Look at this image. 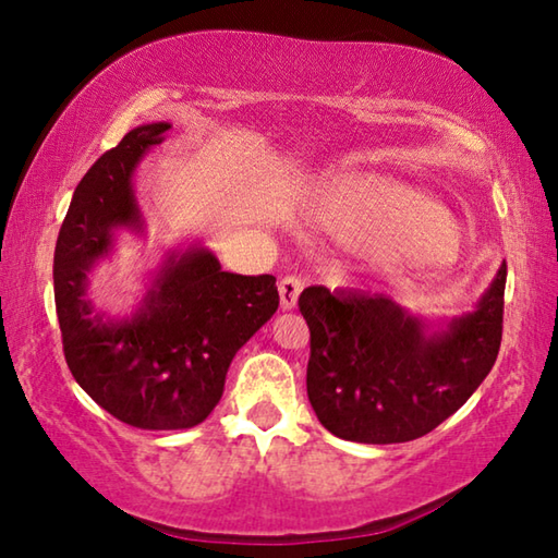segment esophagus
<instances>
[{
	"label": "esophagus",
	"mask_w": 558,
	"mask_h": 558,
	"mask_svg": "<svg viewBox=\"0 0 558 558\" xmlns=\"http://www.w3.org/2000/svg\"><path fill=\"white\" fill-rule=\"evenodd\" d=\"M302 288H305V280H302V278H298V276H286V278H282L280 286H278V290H280V307L282 310L295 307Z\"/></svg>",
	"instance_id": "obj_1"
}]
</instances>
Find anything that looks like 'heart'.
Instances as JSON below:
<instances>
[{
  "instance_id": "obj_1",
  "label": "heart",
  "mask_w": 558,
  "mask_h": 558,
  "mask_svg": "<svg viewBox=\"0 0 558 558\" xmlns=\"http://www.w3.org/2000/svg\"><path fill=\"white\" fill-rule=\"evenodd\" d=\"M323 211L327 223L349 241L411 245L421 256H440V233L452 235L438 206L396 186L372 182H335L327 189Z\"/></svg>"
}]
</instances>
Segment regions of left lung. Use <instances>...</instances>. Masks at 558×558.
Here are the masks:
<instances>
[{
    "label": "left lung",
    "mask_w": 558,
    "mask_h": 558,
    "mask_svg": "<svg viewBox=\"0 0 558 558\" xmlns=\"http://www.w3.org/2000/svg\"><path fill=\"white\" fill-rule=\"evenodd\" d=\"M507 266L475 313L426 337L421 319L369 292L313 286L300 313L310 327L307 399L323 426L354 442H405L438 428L495 366L502 342Z\"/></svg>",
    "instance_id": "left-lung-1"
}]
</instances>
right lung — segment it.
I'll return each instance as SVG.
<instances>
[{
  "label": "right lung",
  "mask_w": 558,
  "mask_h": 558,
  "mask_svg": "<svg viewBox=\"0 0 558 558\" xmlns=\"http://www.w3.org/2000/svg\"><path fill=\"white\" fill-rule=\"evenodd\" d=\"M169 122L130 130L75 186L53 253V295L65 364L100 409L147 430L192 428L214 411L235 352L280 305L272 276L221 270L206 248L174 253L140 313L110 323L86 300V272L112 229H140L132 172Z\"/></svg>",
  "instance_id": "1"
}]
</instances>
